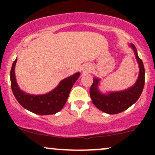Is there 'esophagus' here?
Here are the masks:
<instances>
[{"instance_id":"esophagus-1","label":"esophagus","mask_w":155,"mask_h":155,"mask_svg":"<svg viewBox=\"0 0 155 155\" xmlns=\"http://www.w3.org/2000/svg\"><path fill=\"white\" fill-rule=\"evenodd\" d=\"M86 70H88V69H87V68L83 69V71H84V72H88V71H86Z\"/></svg>"}]
</instances>
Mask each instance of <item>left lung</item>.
Listing matches in <instances>:
<instances>
[{
    "mask_svg": "<svg viewBox=\"0 0 155 155\" xmlns=\"http://www.w3.org/2000/svg\"><path fill=\"white\" fill-rule=\"evenodd\" d=\"M129 46L134 51L139 66V74L136 83L124 90L108 92L105 94L101 92L98 88L101 79L95 77L93 78V83L90 87V95L93 104L101 111L108 114H116L130 107L139 98L144 87L145 70L143 62L138 57L136 47L132 44Z\"/></svg>",
    "mask_w": 155,
    "mask_h": 155,
    "instance_id": "left-lung-1",
    "label": "left lung"
}]
</instances>
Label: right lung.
I'll return each mask as SVG.
<instances>
[{"label": "right lung", "instance_id": "1", "mask_svg": "<svg viewBox=\"0 0 155 155\" xmlns=\"http://www.w3.org/2000/svg\"><path fill=\"white\" fill-rule=\"evenodd\" d=\"M17 59L14 61L10 72L11 87L14 95L21 106L25 109L39 115H49L58 113L66 103L73 85L79 77L80 73L62 80L54 90L44 95H31L19 87L15 76V65Z\"/></svg>", "mask_w": 155, "mask_h": 155}]
</instances>
